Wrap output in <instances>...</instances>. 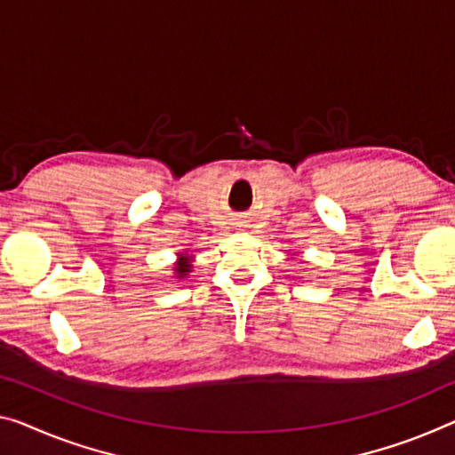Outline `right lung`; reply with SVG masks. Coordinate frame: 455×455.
Wrapping results in <instances>:
<instances>
[{
	"instance_id": "right-lung-1",
	"label": "right lung",
	"mask_w": 455,
	"mask_h": 455,
	"mask_svg": "<svg viewBox=\"0 0 455 455\" xmlns=\"http://www.w3.org/2000/svg\"><path fill=\"white\" fill-rule=\"evenodd\" d=\"M188 268H191V264L187 262V258H183V262H180L179 267H177V275L179 276H185V272H188Z\"/></svg>"
}]
</instances>
